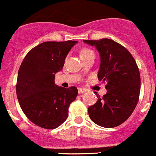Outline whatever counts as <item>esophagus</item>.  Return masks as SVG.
Masks as SVG:
<instances>
[{
    "label": "esophagus",
    "instance_id": "1",
    "mask_svg": "<svg viewBox=\"0 0 156 156\" xmlns=\"http://www.w3.org/2000/svg\"><path fill=\"white\" fill-rule=\"evenodd\" d=\"M86 89H83V88H78V93L79 94H82V93H83V92H86Z\"/></svg>",
    "mask_w": 156,
    "mask_h": 156
}]
</instances>
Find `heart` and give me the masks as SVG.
<instances>
[{
  "instance_id": "heart-1",
  "label": "heart",
  "mask_w": 156,
  "mask_h": 156,
  "mask_svg": "<svg viewBox=\"0 0 156 156\" xmlns=\"http://www.w3.org/2000/svg\"><path fill=\"white\" fill-rule=\"evenodd\" d=\"M90 55H94V52L89 48L83 49V50L81 51V52H80V56L81 57H86Z\"/></svg>"
}]
</instances>
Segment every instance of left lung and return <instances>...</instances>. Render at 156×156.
I'll return each instance as SVG.
<instances>
[{
  "label": "left lung",
  "instance_id": "obj_1",
  "mask_svg": "<svg viewBox=\"0 0 156 156\" xmlns=\"http://www.w3.org/2000/svg\"><path fill=\"white\" fill-rule=\"evenodd\" d=\"M100 55L99 81L106 83L107 93L88 108L97 125L112 128L127 121L135 109L140 92V75L135 60L119 43L108 38L83 40Z\"/></svg>",
  "mask_w": 156,
  "mask_h": 156
}]
</instances>
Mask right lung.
Wrapping results in <instances>:
<instances>
[{
  "label": "right lung",
  "instance_id": "obj_1",
  "mask_svg": "<svg viewBox=\"0 0 156 156\" xmlns=\"http://www.w3.org/2000/svg\"><path fill=\"white\" fill-rule=\"evenodd\" d=\"M77 42L41 43L28 52L20 67L16 87L18 101L26 116L38 127L55 129L67 120L69 106L77 96V88L58 86L55 77Z\"/></svg>",
  "mask_w": 156,
  "mask_h": 156
}]
</instances>
